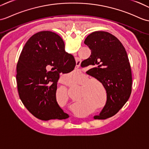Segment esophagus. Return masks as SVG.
<instances>
[{"label": "esophagus", "mask_w": 149, "mask_h": 149, "mask_svg": "<svg viewBox=\"0 0 149 149\" xmlns=\"http://www.w3.org/2000/svg\"><path fill=\"white\" fill-rule=\"evenodd\" d=\"M81 65V61L79 60H76V68H79Z\"/></svg>", "instance_id": "esophagus-1"}]
</instances>
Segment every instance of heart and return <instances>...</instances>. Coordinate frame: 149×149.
I'll list each match as a JSON object with an SVG mask.
<instances>
[{"instance_id":"1","label":"heart","mask_w":149,"mask_h":149,"mask_svg":"<svg viewBox=\"0 0 149 149\" xmlns=\"http://www.w3.org/2000/svg\"><path fill=\"white\" fill-rule=\"evenodd\" d=\"M82 82L81 85L83 84ZM77 95V101L80 102L81 105H86L89 102L97 103L100 101V93L98 89L95 86H91L90 82H86L81 86Z\"/></svg>"}]
</instances>
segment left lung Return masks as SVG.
<instances>
[{
    "label": "left lung",
    "mask_w": 149,
    "mask_h": 149,
    "mask_svg": "<svg viewBox=\"0 0 149 149\" xmlns=\"http://www.w3.org/2000/svg\"><path fill=\"white\" fill-rule=\"evenodd\" d=\"M84 44L91 54L81 67H89L86 74L101 82L107 92L106 104L94 119H106L118 112L130 97L132 75L128 56L119 40L109 32H93Z\"/></svg>",
    "instance_id": "1"
}]
</instances>
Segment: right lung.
Returning <instances> with one entry per match:
<instances>
[{
    "instance_id": "add662e5",
    "label": "right lung",
    "mask_w": 149,
    "mask_h": 149,
    "mask_svg": "<svg viewBox=\"0 0 149 149\" xmlns=\"http://www.w3.org/2000/svg\"><path fill=\"white\" fill-rule=\"evenodd\" d=\"M75 65L56 33L42 31L28 40L17 63L16 77L19 98L33 116L42 120L68 118L56 101L57 82L59 74L69 73Z\"/></svg>"
}]
</instances>
